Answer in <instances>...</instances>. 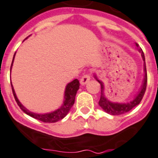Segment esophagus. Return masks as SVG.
Listing matches in <instances>:
<instances>
[{"label": "esophagus", "instance_id": "1", "mask_svg": "<svg viewBox=\"0 0 158 158\" xmlns=\"http://www.w3.org/2000/svg\"><path fill=\"white\" fill-rule=\"evenodd\" d=\"M89 80H90V76H89V74H85V75H84V76L81 78V80H80L81 85H84L87 84V83L89 81Z\"/></svg>", "mask_w": 158, "mask_h": 158}]
</instances>
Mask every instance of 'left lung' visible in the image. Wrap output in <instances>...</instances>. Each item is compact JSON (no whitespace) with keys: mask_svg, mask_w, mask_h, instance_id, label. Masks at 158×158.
Returning <instances> with one entry per match:
<instances>
[{"mask_svg":"<svg viewBox=\"0 0 158 158\" xmlns=\"http://www.w3.org/2000/svg\"><path fill=\"white\" fill-rule=\"evenodd\" d=\"M136 47H139L137 44H135ZM139 52L141 53V56L143 60H144V79L142 81V85L140 86V89L137 92V94L135 95V97L131 102H114L108 99L105 96V87H104L103 82L102 81L98 80L96 76V74H94V78L98 81L99 82V84L101 85V97H100V100L98 102L99 106L102 108V110H105L108 114H112V115H118V114H123L124 113L130 111V110L134 108L135 106L140 104V101L142 100L144 94L146 90V86H147V73H146V66H145V59H144V52H142L141 49H139Z\"/></svg>","mask_w":158,"mask_h":158,"instance_id":"1","label":"left lung"}]
</instances>
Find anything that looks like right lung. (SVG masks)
I'll return each mask as SVG.
<instances>
[{
	"label": "right lung",
	"instance_id": "add662e5",
	"mask_svg": "<svg viewBox=\"0 0 158 158\" xmlns=\"http://www.w3.org/2000/svg\"><path fill=\"white\" fill-rule=\"evenodd\" d=\"M15 54H16V53H15ZM15 54H14V58H13V61H12L10 71H11L13 63H14ZM11 86L12 90H13V94H14V98L16 100L17 103L19 106V107L22 109V110H23L26 114L30 115V116L33 117V118H36L38 120L44 122V123H56L57 121L60 120V119L64 118V117L68 114V113H69V111L70 109L72 108V106H73L77 92V90L79 89V86H80V83H79V81H78L77 79H74L73 81L69 82V83L66 85V87H65L64 96V100L62 106H61L60 108H58L57 110H54V111L52 112H50V113H46V114H37V113H34V112L30 111L29 110H27V108L25 107L20 102H19V100H18L12 83Z\"/></svg>",
	"mask_w": 158,
	"mask_h": 158
}]
</instances>
